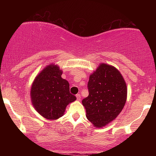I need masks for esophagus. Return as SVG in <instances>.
<instances>
[{
	"label": "esophagus",
	"mask_w": 156,
	"mask_h": 156,
	"mask_svg": "<svg viewBox=\"0 0 156 156\" xmlns=\"http://www.w3.org/2000/svg\"><path fill=\"white\" fill-rule=\"evenodd\" d=\"M76 99H77L78 101H80V100H81V95L80 94H76Z\"/></svg>",
	"instance_id": "1"
}]
</instances>
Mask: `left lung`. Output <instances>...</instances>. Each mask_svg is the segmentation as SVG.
Returning <instances> with one entry per match:
<instances>
[{"instance_id":"obj_1","label":"left lung","mask_w":156,"mask_h":156,"mask_svg":"<svg viewBox=\"0 0 156 156\" xmlns=\"http://www.w3.org/2000/svg\"><path fill=\"white\" fill-rule=\"evenodd\" d=\"M89 96L82 100L87 118L101 128L114 120L124 106L127 87L120 72L112 65L102 63L89 76Z\"/></svg>"}]
</instances>
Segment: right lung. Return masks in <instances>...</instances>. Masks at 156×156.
<instances>
[{
  "mask_svg": "<svg viewBox=\"0 0 156 156\" xmlns=\"http://www.w3.org/2000/svg\"><path fill=\"white\" fill-rule=\"evenodd\" d=\"M58 65L50 64L36 76L32 84L31 101L35 110L49 120L62 116L67 106L76 99L69 92V84L62 78Z\"/></svg>",
  "mask_w": 156,
  "mask_h": 156,
  "instance_id": "add662e5",
  "label": "right lung"
}]
</instances>
